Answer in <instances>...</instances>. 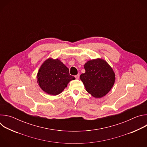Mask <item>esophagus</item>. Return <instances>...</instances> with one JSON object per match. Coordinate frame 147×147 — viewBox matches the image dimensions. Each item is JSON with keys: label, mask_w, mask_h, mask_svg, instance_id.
<instances>
[{"label": "esophagus", "mask_w": 147, "mask_h": 147, "mask_svg": "<svg viewBox=\"0 0 147 147\" xmlns=\"http://www.w3.org/2000/svg\"><path fill=\"white\" fill-rule=\"evenodd\" d=\"M75 77H76V79H79V78H80V75H79V74H77V75H76V76H75Z\"/></svg>", "instance_id": "1"}]
</instances>
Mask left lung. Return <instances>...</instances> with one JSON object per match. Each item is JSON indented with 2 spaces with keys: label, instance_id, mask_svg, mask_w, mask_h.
I'll list each match as a JSON object with an SVG mask.
<instances>
[{
  "label": "left lung",
  "instance_id": "8db88e82",
  "mask_svg": "<svg viewBox=\"0 0 147 147\" xmlns=\"http://www.w3.org/2000/svg\"><path fill=\"white\" fill-rule=\"evenodd\" d=\"M86 72L80 79L86 91L95 98H102L108 93L114 85L115 74L108 63L98 59L87 61L84 65Z\"/></svg>",
  "mask_w": 147,
  "mask_h": 147
}]
</instances>
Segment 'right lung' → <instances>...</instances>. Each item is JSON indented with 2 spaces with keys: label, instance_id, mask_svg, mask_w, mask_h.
<instances>
[{
  "label": "right lung",
  "instance_id": "obj_1",
  "mask_svg": "<svg viewBox=\"0 0 147 147\" xmlns=\"http://www.w3.org/2000/svg\"><path fill=\"white\" fill-rule=\"evenodd\" d=\"M39 87L46 93L57 95L67 87L75 77L70 75L69 69L59 59H47L40 66L37 74Z\"/></svg>",
  "mask_w": 147,
  "mask_h": 147
}]
</instances>
